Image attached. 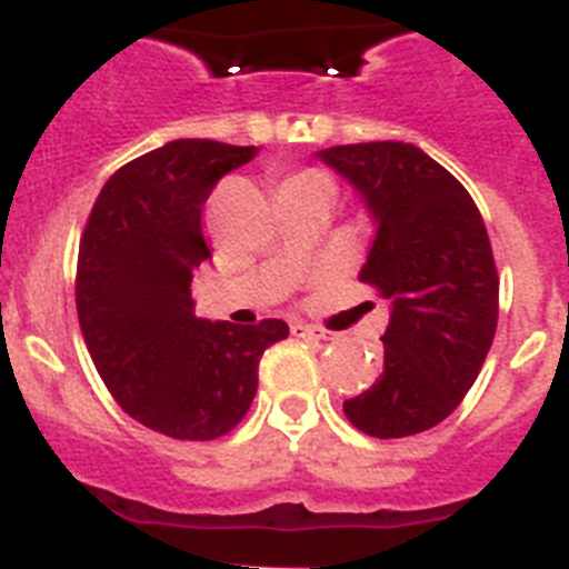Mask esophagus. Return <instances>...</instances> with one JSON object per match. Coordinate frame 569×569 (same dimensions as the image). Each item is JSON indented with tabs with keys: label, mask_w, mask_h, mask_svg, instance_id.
Listing matches in <instances>:
<instances>
[{
	"label": "esophagus",
	"mask_w": 569,
	"mask_h": 569,
	"mask_svg": "<svg viewBox=\"0 0 569 569\" xmlns=\"http://www.w3.org/2000/svg\"><path fill=\"white\" fill-rule=\"evenodd\" d=\"M290 331H293V337L299 339H328V331H322V328H317V325L296 322Z\"/></svg>",
	"instance_id": "obj_1"
}]
</instances>
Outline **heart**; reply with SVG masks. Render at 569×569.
<instances>
[{"label":"heart","mask_w":569,"mask_h":569,"mask_svg":"<svg viewBox=\"0 0 569 569\" xmlns=\"http://www.w3.org/2000/svg\"><path fill=\"white\" fill-rule=\"evenodd\" d=\"M299 183H328V187H331L328 174L317 172V169H299V172L288 174V178L281 181V187H299Z\"/></svg>","instance_id":"1"}]
</instances>
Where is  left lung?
<instances>
[{"instance_id":"left-lung-1","label":"left lung","mask_w":569,"mask_h":569,"mask_svg":"<svg viewBox=\"0 0 569 569\" xmlns=\"http://www.w3.org/2000/svg\"><path fill=\"white\" fill-rule=\"evenodd\" d=\"M322 163L357 189L377 232L359 281L391 302L382 373L345 400L371 437H409L458 409L492 348L498 270L472 196L423 149L400 140L331 146Z\"/></svg>"}]
</instances>
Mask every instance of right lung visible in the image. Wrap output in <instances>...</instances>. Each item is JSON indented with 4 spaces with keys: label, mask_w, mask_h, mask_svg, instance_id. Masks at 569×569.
Here are the masks:
<instances>
[{
    "label": "right lung",
    "mask_w": 569,
    "mask_h": 569,
    "mask_svg": "<svg viewBox=\"0 0 569 569\" xmlns=\"http://www.w3.org/2000/svg\"><path fill=\"white\" fill-rule=\"evenodd\" d=\"M256 146L169 140L111 174L77 259V317L120 409L178 440H216L241 423L264 348L288 325L196 317L192 273L210 259L201 210Z\"/></svg>",
    "instance_id": "right-lung-1"
}]
</instances>
